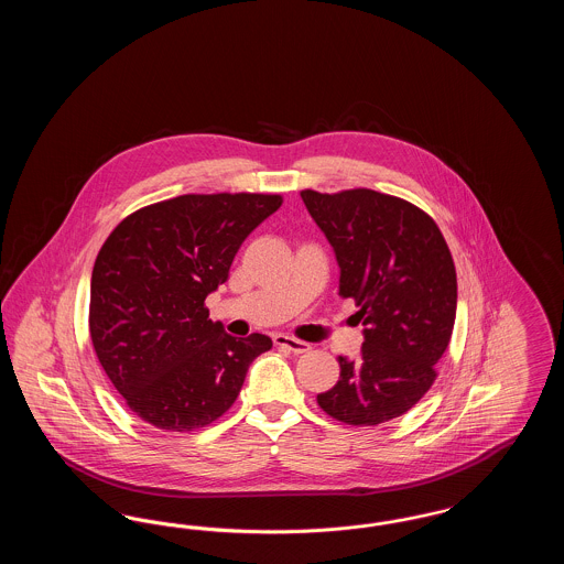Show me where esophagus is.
I'll return each mask as SVG.
<instances>
[{"label":"esophagus","instance_id":"34e87169","mask_svg":"<svg viewBox=\"0 0 564 564\" xmlns=\"http://www.w3.org/2000/svg\"><path fill=\"white\" fill-rule=\"evenodd\" d=\"M274 345H276V347H281V349L292 350L295 355L311 350V345H308V343L297 340L294 336H285V334H276V336H274Z\"/></svg>","mask_w":564,"mask_h":564}]
</instances>
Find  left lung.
I'll list each match as a JSON object with an SVG mask.
<instances>
[{
    "instance_id": "obj_1",
    "label": "left lung",
    "mask_w": 564,
    "mask_h": 564,
    "mask_svg": "<svg viewBox=\"0 0 564 564\" xmlns=\"http://www.w3.org/2000/svg\"><path fill=\"white\" fill-rule=\"evenodd\" d=\"M300 196L334 247L340 295L366 325L359 359L338 357L340 380L317 403L340 423L376 427L437 378L455 327V262L433 217L403 198L368 188Z\"/></svg>"
}]
</instances>
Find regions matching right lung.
I'll list each match as a JSON object with an SVG mask.
<instances>
[{
    "instance_id": "obj_1",
    "label": "right lung",
    "mask_w": 564,
    "mask_h": 564,
    "mask_svg": "<svg viewBox=\"0 0 564 564\" xmlns=\"http://www.w3.org/2000/svg\"><path fill=\"white\" fill-rule=\"evenodd\" d=\"M281 194H184L127 215L97 253L88 329L99 364L141 421L162 431L212 425L241 393L264 334L235 338L205 297L228 279Z\"/></svg>"
}]
</instances>
